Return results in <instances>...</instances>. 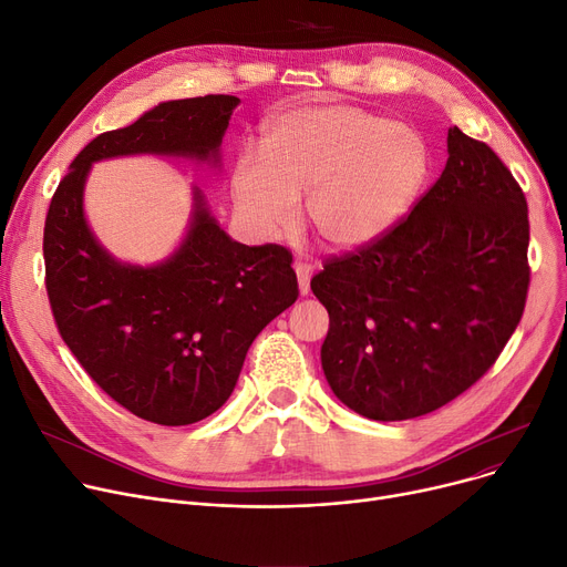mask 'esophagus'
<instances>
[{"label":"esophagus","mask_w":567,"mask_h":567,"mask_svg":"<svg viewBox=\"0 0 567 567\" xmlns=\"http://www.w3.org/2000/svg\"><path fill=\"white\" fill-rule=\"evenodd\" d=\"M293 271H296V276H299V289H301V293L306 296L308 291H310V278H312V264H308V261H296L293 264Z\"/></svg>","instance_id":"obj_1"}]
</instances>
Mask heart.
<instances>
[{
    "label": "heart",
    "instance_id": "heart-1",
    "mask_svg": "<svg viewBox=\"0 0 567 567\" xmlns=\"http://www.w3.org/2000/svg\"><path fill=\"white\" fill-rule=\"evenodd\" d=\"M430 172L423 140L395 118L359 105L299 107L276 118L266 158L244 154L231 190L246 225L271 236L296 220L308 195V220L338 250L389 234L413 206Z\"/></svg>",
    "mask_w": 567,
    "mask_h": 567
}]
</instances>
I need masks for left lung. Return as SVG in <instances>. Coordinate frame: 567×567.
I'll use <instances>...</instances> for the list:
<instances>
[{
	"label": "left lung",
	"instance_id": "8db88e82",
	"mask_svg": "<svg viewBox=\"0 0 567 567\" xmlns=\"http://www.w3.org/2000/svg\"><path fill=\"white\" fill-rule=\"evenodd\" d=\"M530 282L528 206L513 172L457 126L436 184L389 234L323 261L321 368L372 421L449 404L508 344Z\"/></svg>",
	"mask_w": 567,
	"mask_h": 567
}]
</instances>
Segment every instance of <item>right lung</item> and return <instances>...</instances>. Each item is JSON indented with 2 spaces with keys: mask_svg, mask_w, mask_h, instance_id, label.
Returning <instances> with one entry per match:
<instances>
[{
  "mask_svg": "<svg viewBox=\"0 0 567 567\" xmlns=\"http://www.w3.org/2000/svg\"><path fill=\"white\" fill-rule=\"evenodd\" d=\"M236 96L167 101L89 142L59 182L43 229L45 289L78 363L124 409L190 425L231 395L264 326L299 299L285 246L236 244L195 188L186 241L158 266L114 261L89 231L82 188L96 161L128 154L216 161Z\"/></svg>",
  "mask_w": 567,
  "mask_h": 567,
  "instance_id": "obj_1",
  "label": "right lung"
}]
</instances>
